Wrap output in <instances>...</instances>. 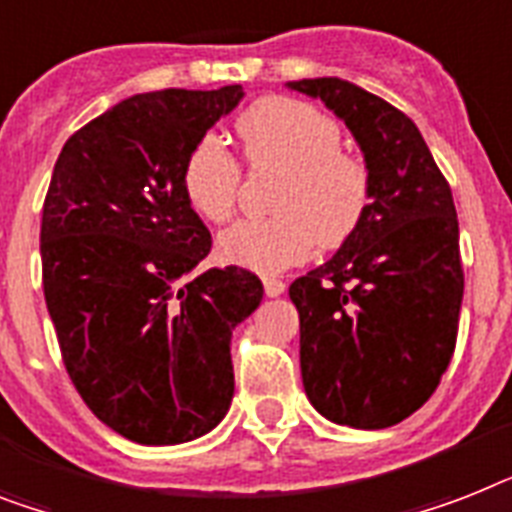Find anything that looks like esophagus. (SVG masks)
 Listing matches in <instances>:
<instances>
[{
	"instance_id": "34e87169",
	"label": "esophagus",
	"mask_w": 512,
	"mask_h": 512,
	"mask_svg": "<svg viewBox=\"0 0 512 512\" xmlns=\"http://www.w3.org/2000/svg\"><path fill=\"white\" fill-rule=\"evenodd\" d=\"M263 286H265V294H268V297H278V294H284V289H286L284 281H281V278H273V276H265Z\"/></svg>"
}]
</instances>
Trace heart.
<instances>
[{"mask_svg": "<svg viewBox=\"0 0 512 512\" xmlns=\"http://www.w3.org/2000/svg\"><path fill=\"white\" fill-rule=\"evenodd\" d=\"M234 131L249 168L281 170L268 218L242 220L218 239L226 263L278 273L302 263L315 242L339 247L363 226L373 202L371 165L342 147V126L310 102L257 99L236 118ZM242 189V165L215 136L189 149L181 191L207 223H226Z\"/></svg>", "mask_w": 512, "mask_h": 512, "instance_id": "b5f03b06", "label": "heart"}]
</instances>
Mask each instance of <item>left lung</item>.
Instances as JSON below:
<instances>
[{"instance_id": "obj_1", "label": "left lung", "mask_w": 512, "mask_h": 512, "mask_svg": "<svg viewBox=\"0 0 512 512\" xmlns=\"http://www.w3.org/2000/svg\"><path fill=\"white\" fill-rule=\"evenodd\" d=\"M347 123L373 173L363 226L328 263L299 276V365L328 421L386 429L436 392L458 342L463 302L458 213L405 112L339 78L289 81Z\"/></svg>"}]
</instances>
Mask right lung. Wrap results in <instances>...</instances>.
Segmentation results:
<instances>
[{
  "mask_svg": "<svg viewBox=\"0 0 512 512\" xmlns=\"http://www.w3.org/2000/svg\"><path fill=\"white\" fill-rule=\"evenodd\" d=\"M242 86L136 94L62 147L41 210V281L62 363L99 421L139 444L207 434L234 397L231 331L255 273L199 270L213 236L181 165Z\"/></svg>",
  "mask_w": 512,
  "mask_h": 512,
  "instance_id": "right-lung-1",
  "label": "right lung"
}]
</instances>
